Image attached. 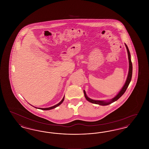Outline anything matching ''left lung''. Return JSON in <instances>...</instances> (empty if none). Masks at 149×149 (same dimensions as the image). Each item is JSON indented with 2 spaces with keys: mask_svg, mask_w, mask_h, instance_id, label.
<instances>
[{
  "mask_svg": "<svg viewBox=\"0 0 149 149\" xmlns=\"http://www.w3.org/2000/svg\"><path fill=\"white\" fill-rule=\"evenodd\" d=\"M126 47L127 49V51L128 53V60H129V70H128V74L127 78L126 79V83L125 84V85H123V86L122 87V88L121 89L120 92L117 94V95L116 96H115L113 98L111 99L110 100H109L108 102H106V101H103V100H93V99H91L89 98L86 94L85 91H84V96H85V98L86 99L90 102L91 103H94V104H99V105H101V106H107L108 105L112 103H113L114 102L117 100L118 99L120 98V97L125 93L126 92L127 88L128 86V85L131 80V78H132V62H131V55L130 53V51L128 50L127 46L126 45V44H125Z\"/></svg>",
  "mask_w": 149,
  "mask_h": 149,
  "instance_id": "1",
  "label": "left lung"
}]
</instances>
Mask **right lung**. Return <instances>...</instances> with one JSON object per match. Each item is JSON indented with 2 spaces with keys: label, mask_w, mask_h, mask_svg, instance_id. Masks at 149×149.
Returning <instances> with one entry per match:
<instances>
[{
  "label": "right lung",
  "mask_w": 149,
  "mask_h": 149,
  "mask_svg": "<svg viewBox=\"0 0 149 149\" xmlns=\"http://www.w3.org/2000/svg\"><path fill=\"white\" fill-rule=\"evenodd\" d=\"M64 98H63V99L61 100V101L60 102H59L58 104H57L56 105H55V106H54L51 107H49V108H38V109H42V110H50V109H53V108H56L58 106H60L63 102V101H64Z\"/></svg>",
  "instance_id": "add662e5"
}]
</instances>
